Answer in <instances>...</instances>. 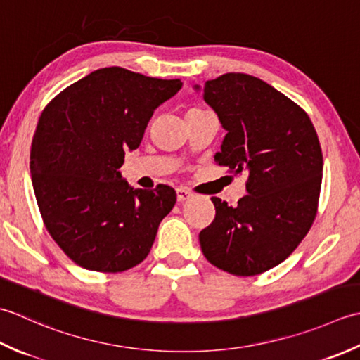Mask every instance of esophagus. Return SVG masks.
<instances>
[{"instance_id":"esophagus-1","label":"esophagus","mask_w":360,"mask_h":360,"mask_svg":"<svg viewBox=\"0 0 360 360\" xmlns=\"http://www.w3.org/2000/svg\"><path fill=\"white\" fill-rule=\"evenodd\" d=\"M189 197H193V193L186 188H177V200L179 202H185Z\"/></svg>"}]
</instances>
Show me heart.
Wrapping results in <instances>:
<instances>
[{
	"instance_id": "obj_1",
	"label": "heart",
	"mask_w": 360,
	"mask_h": 360,
	"mask_svg": "<svg viewBox=\"0 0 360 360\" xmlns=\"http://www.w3.org/2000/svg\"><path fill=\"white\" fill-rule=\"evenodd\" d=\"M189 112H200V110L199 108H191V110H188V113Z\"/></svg>"
}]
</instances>
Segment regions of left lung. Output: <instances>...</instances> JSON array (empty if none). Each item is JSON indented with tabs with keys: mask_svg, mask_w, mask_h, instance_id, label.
Wrapping results in <instances>:
<instances>
[{
	"mask_svg": "<svg viewBox=\"0 0 360 360\" xmlns=\"http://www.w3.org/2000/svg\"><path fill=\"white\" fill-rule=\"evenodd\" d=\"M203 99L226 130L216 163L247 175V195L236 207L211 197L216 216L199 234L202 252L224 272L259 275L295 250L317 214L323 172L317 131L302 107L244 72L207 80Z\"/></svg>",
	"mask_w": 360,
	"mask_h": 360,
	"instance_id": "left-lung-1",
	"label": "left lung"
}]
</instances>
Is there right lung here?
<instances>
[{"label": "right lung", "mask_w": 360, "mask_h": 360, "mask_svg": "<svg viewBox=\"0 0 360 360\" xmlns=\"http://www.w3.org/2000/svg\"><path fill=\"white\" fill-rule=\"evenodd\" d=\"M121 67L71 84L41 112L31 177L48 233L77 266L116 274L149 255L177 194L167 185L131 188L118 171L153 112L181 88Z\"/></svg>", "instance_id": "right-lung-1"}]
</instances>
